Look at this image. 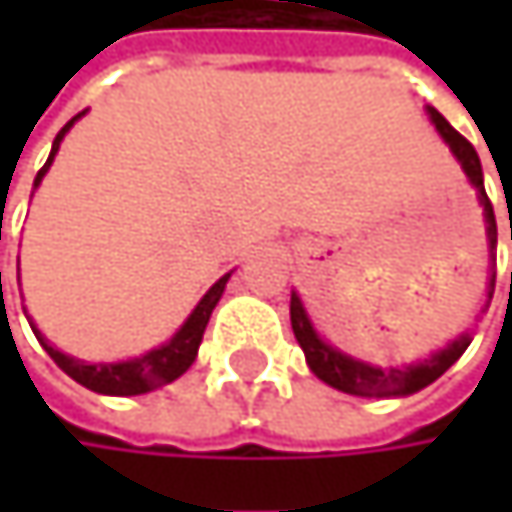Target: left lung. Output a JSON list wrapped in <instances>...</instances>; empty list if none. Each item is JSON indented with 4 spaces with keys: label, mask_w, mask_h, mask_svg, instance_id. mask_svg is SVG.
<instances>
[{
    "label": "left lung",
    "mask_w": 512,
    "mask_h": 512,
    "mask_svg": "<svg viewBox=\"0 0 512 512\" xmlns=\"http://www.w3.org/2000/svg\"><path fill=\"white\" fill-rule=\"evenodd\" d=\"M427 118L430 124L436 127V133L442 136V142L451 148L454 159L460 162V168L465 171L468 183L474 186L477 192V201L483 207V222H486V243H489V257L495 260V249H498V228H495V210H492V201L483 189V168H480V156L471 148V142L460 136L448 121L445 115H439L433 106H427ZM492 290H495V272L489 275V290H486V308H489V299H492ZM483 308V311H486ZM290 326H293V335L305 353V361L311 367V373L317 379H323L326 385L344 391V394H356V397H406V394H415L421 388H427L430 382H436L457 358L468 350L471 344V335L462 332L460 338H454L448 347L436 350L433 356L421 358V361H412V364H403V367H379V364H370V361H361L356 356H347L341 353L338 347H332L311 323L305 305H302V296L293 290L290 293Z\"/></svg>",
    "instance_id": "obj_1"
}]
</instances>
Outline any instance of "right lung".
Here are the masks:
<instances>
[{
  "label": "right lung",
  "instance_id": "obj_1",
  "mask_svg": "<svg viewBox=\"0 0 512 512\" xmlns=\"http://www.w3.org/2000/svg\"><path fill=\"white\" fill-rule=\"evenodd\" d=\"M82 115H85V112H79L76 118H70V121L61 127V133L55 136L50 159H47V165H44V168L38 171V177H35V189L41 186L44 174L50 171L52 159L58 154L61 139L67 136V130H70ZM231 272H234V269H231ZM231 272H225V275L201 296V302L192 308V314L183 320V326H180L165 344L148 350L145 356L127 358V361H100V364H91V361L67 356V353L55 350L50 341L41 335V329L35 326V320L26 314V305H23V314L29 317V326H32L35 338H38L41 347L50 353L52 361H55L70 379H76L79 385H85V388H91V391H97V394H109V397L148 394V391H154V388H162V385L174 382L177 376H183V373L192 367V361L198 356V347H201V338H204V329H207V323H210V314H213V308L219 305V299H222V293H225V284H228V278H231ZM17 281H20V260H17Z\"/></svg>",
  "mask_w": 512,
  "mask_h": 512
}]
</instances>
